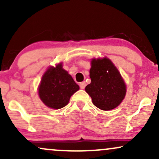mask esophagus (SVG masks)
<instances>
[{
    "label": "esophagus",
    "mask_w": 159,
    "mask_h": 159,
    "mask_svg": "<svg viewBox=\"0 0 159 159\" xmlns=\"http://www.w3.org/2000/svg\"><path fill=\"white\" fill-rule=\"evenodd\" d=\"M79 86H80V87H81V89H82V90H83V89H84L85 87H86V83H85V81L81 82V83H80Z\"/></svg>",
    "instance_id": "34e87169"
}]
</instances>
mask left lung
<instances>
[{"label": "left lung", "mask_w": 159, "mask_h": 159, "mask_svg": "<svg viewBox=\"0 0 159 159\" xmlns=\"http://www.w3.org/2000/svg\"><path fill=\"white\" fill-rule=\"evenodd\" d=\"M91 83L85 87L95 106L103 111L115 108L126 93V86L110 59H93L90 69Z\"/></svg>", "instance_id": "left-lung-1"}]
</instances>
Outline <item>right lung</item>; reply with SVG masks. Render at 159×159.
<instances>
[{"label":"right lung","instance_id":"right-lung-1","mask_svg":"<svg viewBox=\"0 0 159 159\" xmlns=\"http://www.w3.org/2000/svg\"><path fill=\"white\" fill-rule=\"evenodd\" d=\"M79 90L72 76L63 69L62 63L50 66L43 75L39 86V96L46 106L60 109L69 103L70 97Z\"/></svg>","mask_w":159,"mask_h":159}]
</instances>
